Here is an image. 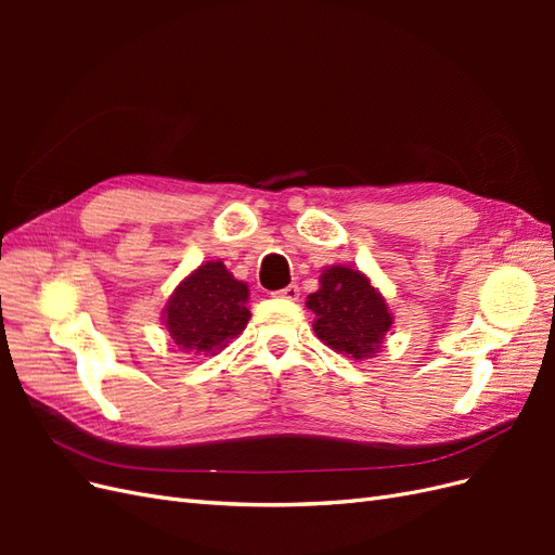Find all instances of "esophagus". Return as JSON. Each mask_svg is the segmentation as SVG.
<instances>
[{
  "label": "esophagus",
  "instance_id": "obj_1",
  "mask_svg": "<svg viewBox=\"0 0 555 555\" xmlns=\"http://www.w3.org/2000/svg\"><path fill=\"white\" fill-rule=\"evenodd\" d=\"M275 296L287 298V300H296V298L300 296V289H298V284H289V287H284V289L275 292Z\"/></svg>",
  "mask_w": 555,
  "mask_h": 555
}]
</instances>
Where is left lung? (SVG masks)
<instances>
[{
	"label": "left lung",
	"mask_w": 555,
	"mask_h": 555,
	"mask_svg": "<svg viewBox=\"0 0 555 555\" xmlns=\"http://www.w3.org/2000/svg\"><path fill=\"white\" fill-rule=\"evenodd\" d=\"M306 306L314 312L317 338L347 359H373L382 349L393 317L384 296L357 268L328 266Z\"/></svg>",
	"instance_id": "8db88e82"
}]
</instances>
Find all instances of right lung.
<instances>
[{
    "instance_id": "1",
    "label": "right lung",
    "mask_w": 555,
    "mask_h": 555,
    "mask_svg": "<svg viewBox=\"0 0 555 555\" xmlns=\"http://www.w3.org/2000/svg\"><path fill=\"white\" fill-rule=\"evenodd\" d=\"M247 284L233 278L222 261H206L171 294L164 326L180 349L217 354L247 326Z\"/></svg>"
}]
</instances>
